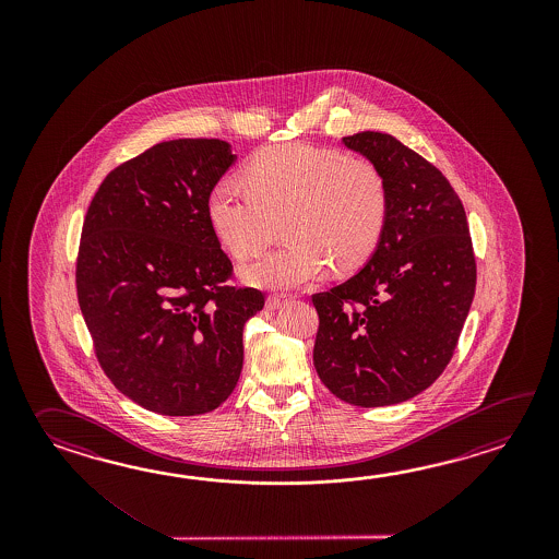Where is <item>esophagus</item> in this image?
Here are the masks:
<instances>
[{
	"mask_svg": "<svg viewBox=\"0 0 559 559\" xmlns=\"http://www.w3.org/2000/svg\"><path fill=\"white\" fill-rule=\"evenodd\" d=\"M289 299V296H284V294H274V296L267 297V301H265V306L267 309L280 308L282 304H285Z\"/></svg>",
	"mask_w": 559,
	"mask_h": 559,
	"instance_id": "1",
	"label": "esophagus"
}]
</instances>
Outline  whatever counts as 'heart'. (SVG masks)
Returning <instances> with one entry per match:
<instances>
[{
	"instance_id": "obj_1",
	"label": "heart",
	"mask_w": 559,
	"mask_h": 559,
	"mask_svg": "<svg viewBox=\"0 0 559 559\" xmlns=\"http://www.w3.org/2000/svg\"><path fill=\"white\" fill-rule=\"evenodd\" d=\"M239 186L217 181L205 198L215 238L239 260L267 248L284 222L285 246L241 267L251 285L289 289L361 267L380 246L390 188L368 159L308 143L263 147L241 169Z\"/></svg>"
}]
</instances>
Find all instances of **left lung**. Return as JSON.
<instances>
[{"label": "left lung", "mask_w": 559, "mask_h": 559, "mask_svg": "<svg viewBox=\"0 0 559 559\" xmlns=\"http://www.w3.org/2000/svg\"><path fill=\"white\" fill-rule=\"evenodd\" d=\"M390 188L378 250L354 277L311 296L313 366L347 404L380 407L428 390L448 368L475 294L464 205L428 159L390 133L347 135Z\"/></svg>", "instance_id": "1"}]
</instances>
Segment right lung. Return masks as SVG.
<instances>
[{
	"instance_id": "obj_1",
	"label": "right lung",
	"mask_w": 559,
	"mask_h": 559,
	"mask_svg": "<svg viewBox=\"0 0 559 559\" xmlns=\"http://www.w3.org/2000/svg\"><path fill=\"white\" fill-rule=\"evenodd\" d=\"M236 162L222 140H171L116 167L87 207L78 301L107 378L162 416L226 402L243 366L260 289L227 285L234 265L205 198Z\"/></svg>"
}]
</instances>
